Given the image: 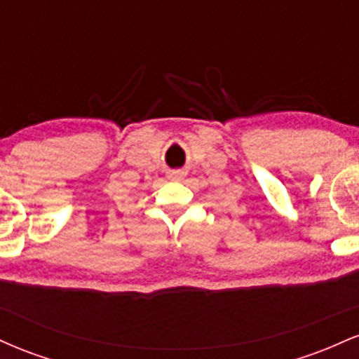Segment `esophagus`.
I'll return each mask as SVG.
<instances>
[{"label": "esophagus", "instance_id": "obj_1", "mask_svg": "<svg viewBox=\"0 0 359 359\" xmlns=\"http://www.w3.org/2000/svg\"><path fill=\"white\" fill-rule=\"evenodd\" d=\"M170 179L172 180H182L184 179V172H172Z\"/></svg>", "mask_w": 359, "mask_h": 359}]
</instances>
